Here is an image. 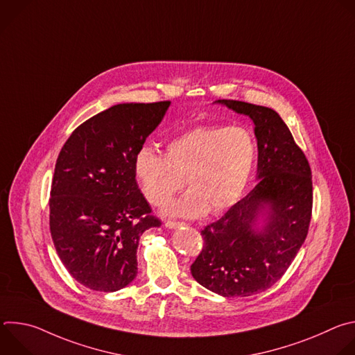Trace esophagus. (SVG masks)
Masks as SVG:
<instances>
[{
  "mask_svg": "<svg viewBox=\"0 0 355 355\" xmlns=\"http://www.w3.org/2000/svg\"><path fill=\"white\" fill-rule=\"evenodd\" d=\"M164 225H166V227H168V229H177V227H180V226H182V225H185V223H184V222H177V220H166Z\"/></svg>",
  "mask_w": 355,
  "mask_h": 355,
  "instance_id": "obj_1",
  "label": "esophagus"
}]
</instances>
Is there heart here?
<instances>
[{
  "label": "heart",
  "instance_id": "1",
  "mask_svg": "<svg viewBox=\"0 0 355 355\" xmlns=\"http://www.w3.org/2000/svg\"><path fill=\"white\" fill-rule=\"evenodd\" d=\"M257 163V141L243 126H199L166 146V156L141 148L135 177L144 198L163 207L185 185L189 191L171 202L166 212L196 218L219 214L241 198Z\"/></svg>",
  "mask_w": 355,
  "mask_h": 355
}]
</instances>
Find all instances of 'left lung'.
I'll use <instances>...</instances> for the list:
<instances>
[{
	"label": "left lung",
	"mask_w": 355,
	"mask_h": 355,
	"mask_svg": "<svg viewBox=\"0 0 355 355\" xmlns=\"http://www.w3.org/2000/svg\"><path fill=\"white\" fill-rule=\"evenodd\" d=\"M248 115L259 146L257 185L219 220L200 232L204 239L191 274L202 286L226 296H251L271 288L289 268L305 241L312 219L313 185L309 162L271 108L219 99ZM269 207V222L255 229Z\"/></svg>",
	"instance_id": "1"
}]
</instances>
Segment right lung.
<instances>
[{
  "mask_svg": "<svg viewBox=\"0 0 355 355\" xmlns=\"http://www.w3.org/2000/svg\"><path fill=\"white\" fill-rule=\"evenodd\" d=\"M170 101L118 104L87 119L62 147L50 189L49 225L70 275L115 292L137 274L144 230L159 227L135 177V159Z\"/></svg>",
  "mask_w": 355,
  "mask_h": 355,
  "instance_id": "1",
  "label": "right lung"
}]
</instances>
